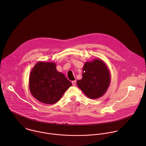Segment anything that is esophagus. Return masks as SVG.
Segmentation results:
<instances>
[{
  "label": "esophagus",
  "instance_id": "1",
  "mask_svg": "<svg viewBox=\"0 0 146 146\" xmlns=\"http://www.w3.org/2000/svg\"><path fill=\"white\" fill-rule=\"evenodd\" d=\"M72 84L73 86H75V85H76V80L72 81Z\"/></svg>",
  "mask_w": 146,
  "mask_h": 146
}]
</instances>
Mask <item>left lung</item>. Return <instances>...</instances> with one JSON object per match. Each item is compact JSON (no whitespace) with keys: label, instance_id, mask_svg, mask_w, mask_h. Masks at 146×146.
Listing matches in <instances>:
<instances>
[{"label":"left lung","instance_id":"8db88e82","mask_svg":"<svg viewBox=\"0 0 146 146\" xmlns=\"http://www.w3.org/2000/svg\"><path fill=\"white\" fill-rule=\"evenodd\" d=\"M111 82V75L106 63L100 59L86 62L83 67V77L77 81L78 86L89 98L103 96Z\"/></svg>","mask_w":146,"mask_h":146}]
</instances>
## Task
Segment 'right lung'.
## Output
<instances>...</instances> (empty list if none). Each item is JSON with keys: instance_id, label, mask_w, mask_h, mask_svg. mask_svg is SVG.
<instances>
[{"instance_id": "right-lung-1", "label": "right lung", "mask_w": 146, "mask_h": 146, "mask_svg": "<svg viewBox=\"0 0 146 146\" xmlns=\"http://www.w3.org/2000/svg\"><path fill=\"white\" fill-rule=\"evenodd\" d=\"M71 85L64 74L57 70L55 63L38 62L29 76V89L32 96L45 104L58 102Z\"/></svg>"}]
</instances>
